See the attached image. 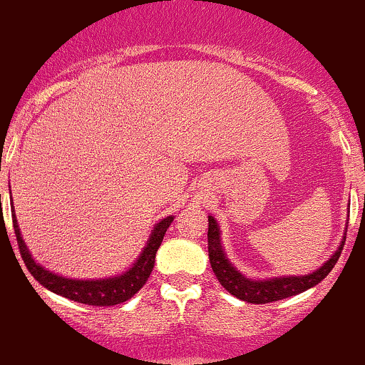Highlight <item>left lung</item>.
I'll return each instance as SVG.
<instances>
[{
	"label": "left lung",
	"mask_w": 365,
	"mask_h": 365,
	"mask_svg": "<svg viewBox=\"0 0 365 365\" xmlns=\"http://www.w3.org/2000/svg\"><path fill=\"white\" fill-rule=\"evenodd\" d=\"M345 245V238L341 240L340 247L336 249L331 257L326 261L319 269H316L311 274L304 276H282V278H269V279H250L247 278L226 259V254L221 245L220 226L216 220L209 216V228H207V250L211 267L215 271L217 282L223 284L225 290H228L237 299L250 304H267L276 302V300L288 299L292 295H299L309 288L316 287L321 283L329 271L333 269L334 264L340 259V254Z\"/></svg>",
	"instance_id": "8db88e82"
}]
</instances>
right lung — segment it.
Here are the masks:
<instances>
[{"label": "right lung", "mask_w": 365, "mask_h": 365, "mask_svg": "<svg viewBox=\"0 0 365 365\" xmlns=\"http://www.w3.org/2000/svg\"><path fill=\"white\" fill-rule=\"evenodd\" d=\"M11 207H14V204H11ZM173 217L175 216L163 217V220L154 226V230L150 232L148 245L144 247L139 259H137V261L133 262V266L130 267L128 271H125L123 274L103 279H72L60 274H54L51 271H48L46 267L41 266L39 262L34 261V257L29 252L27 245H25L22 235H20V228L19 223H16L15 211H11L16 244H19L20 255H22L29 273L34 276L44 288H48V290H51L53 293L66 297V299L73 300V302L99 305V307H108V305L127 302L128 299H132V297L144 287V283L148 282L150 273H153L154 261H156V252L159 245H161L166 230H168L171 221H173Z\"/></svg>", "instance_id": "obj_1"}]
</instances>
